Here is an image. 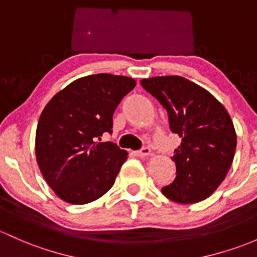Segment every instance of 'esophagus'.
Listing matches in <instances>:
<instances>
[{
    "label": "esophagus",
    "mask_w": 257,
    "mask_h": 257,
    "mask_svg": "<svg viewBox=\"0 0 257 257\" xmlns=\"http://www.w3.org/2000/svg\"><path fill=\"white\" fill-rule=\"evenodd\" d=\"M135 154H136L137 157H147V156H150V154H151V150L148 147H143L142 150L135 152Z\"/></svg>",
    "instance_id": "obj_1"
}]
</instances>
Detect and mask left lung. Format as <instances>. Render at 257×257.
Listing matches in <instances>:
<instances>
[{
    "mask_svg": "<svg viewBox=\"0 0 257 257\" xmlns=\"http://www.w3.org/2000/svg\"><path fill=\"white\" fill-rule=\"evenodd\" d=\"M141 84L164 106L170 130L181 137L173 156L176 178L162 194L183 205L206 200L234 159L236 134L228 111L208 90L184 77H152Z\"/></svg>",
    "mask_w": 257,
    "mask_h": 257,
    "instance_id": "1",
    "label": "left lung"
}]
</instances>
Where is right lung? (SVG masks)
<instances>
[{"instance_id":"right-lung-1","label":"right lung","mask_w":257,"mask_h":257,"mask_svg":"<svg viewBox=\"0 0 257 257\" xmlns=\"http://www.w3.org/2000/svg\"><path fill=\"white\" fill-rule=\"evenodd\" d=\"M135 85L130 77L92 74L73 81L44 107L35 156L44 179L61 200L85 205L111 189L128 153L98 141L112 132L115 109Z\"/></svg>"}]
</instances>
